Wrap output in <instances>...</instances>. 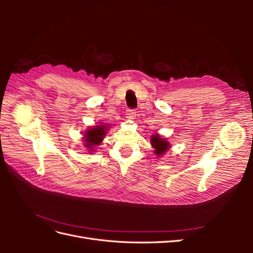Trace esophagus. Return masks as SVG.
<instances>
[{
	"label": "esophagus",
	"instance_id": "34e87169",
	"mask_svg": "<svg viewBox=\"0 0 253 253\" xmlns=\"http://www.w3.org/2000/svg\"><path fill=\"white\" fill-rule=\"evenodd\" d=\"M135 116H136V112H135V110H131V109H128V110L126 111V117H127L128 119L133 120V119L135 118Z\"/></svg>",
	"mask_w": 253,
	"mask_h": 253
}]
</instances>
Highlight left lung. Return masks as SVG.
I'll return each instance as SVG.
<instances>
[{
	"instance_id": "left-lung-1",
	"label": "left lung",
	"mask_w": 253,
	"mask_h": 253,
	"mask_svg": "<svg viewBox=\"0 0 253 253\" xmlns=\"http://www.w3.org/2000/svg\"><path fill=\"white\" fill-rule=\"evenodd\" d=\"M151 144L154 148L155 155H157L158 157L164 155L170 148V143L165 138H162L159 134H154L151 136Z\"/></svg>"
}]
</instances>
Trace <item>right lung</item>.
Masks as SVG:
<instances>
[{
	"label": "right lung",
	"instance_id": "obj_1",
	"mask_svg": "<svg viewBox=\"0 0 253 253\" xmlns=\"http://www.w3.org/2000/svg\"><path fill=\"white\" fill-rule=\"evenodd\" d=\"M108 126L109 125L101 124L100 126L89 127L84 134V141H85L84 145H85V148H87L89 151H94L96 145H99L102 142L106 131H108Z\"/></svg>",
	"mask_w": 253,
	"mask_h": 253
}]
</instances>
